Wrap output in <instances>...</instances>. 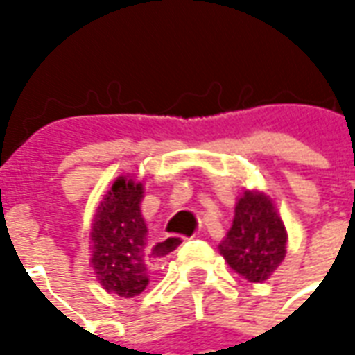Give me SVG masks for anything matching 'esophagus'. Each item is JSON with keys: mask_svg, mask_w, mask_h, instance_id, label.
I'll return each instance as SVG.
<instances>
[{"mask_svg": "<svg viewBox=\"0 0 355 355\" xmlns=\"http://www.w3.org/2000/svg\"><path fill=\"white\" fill-rule=\"evenodd\" d=\"M186 239L190 238H184V236H169V238L159 239V241L154 243V247H152V254L155 257V261H167L171 254L175 253L178 247L184 243Z\"/></svg>", "mask_w": 355, "mask_h": 355, "instance_id": "34e87169", "label": "esophagus"}]
</instances>
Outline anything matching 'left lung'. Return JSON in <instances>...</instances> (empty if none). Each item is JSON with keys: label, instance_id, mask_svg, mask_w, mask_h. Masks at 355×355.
<instances>
[{"label": "left lung", "instance_id": "8db88e82", "mask_svg": "<svg viewBox=\"0 0 355 355\" xmlns=\"http://www.w3.org/2000/svg\"><path fill=\"white\" fill-rule=\"evenodd\" d=\"M287 232L272 201L257 192H245L236 205V215L220 254L247 282L262 283L285 259Z\"/></svg>", "mask_w": 355, "mask_h": 355}]
</instances>
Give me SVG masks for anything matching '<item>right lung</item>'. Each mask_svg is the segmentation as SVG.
Instances as JSON below:
<instances>
[{"instance_id": "add662e5", "label": "right lung", "mask_w": 355, "mask_h": 355, "mask_svg": "<svg viewBox=\"0 0 355 355\" xmlns=\"http://www.w3.org/2000/svg\"><path fill=\"white\" fill-rule=\"evenodd\" d=\"M142 184L119 177L94 216L93 268L104 289L119 297L140 295L150 283V247L140 215Z\"/></svg>"}]
</instances>
